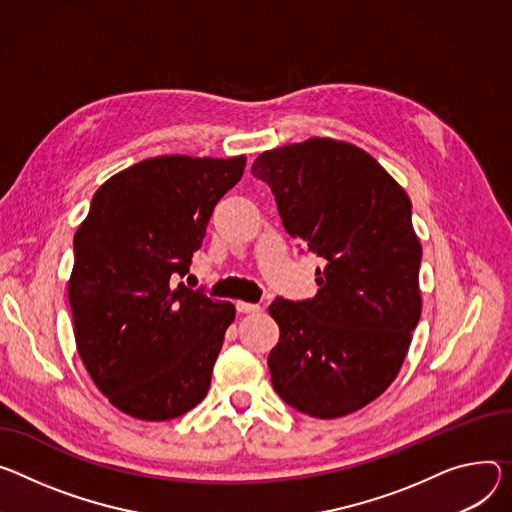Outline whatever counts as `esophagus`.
Segmentation results:
<instances>
[{
  "instance_id": "esophagus-1",
  "label": "esophagus",
  "mask_w": 512,
  "mask_h": 512,
  "mask_svg": "<svg viewBox=\"0 0 512 512\" xmlns=\"http://www.w3.org/2000/svg\"><path fill=\"white\" fill-rule=\"evenodd\" d=\"M237 310L243 312V314H255V312L261 310V306H259V304H251V302L239 300V302H237Z\"/></svg>"
}]
</instances>
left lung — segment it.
<instances>
[{
    "instance_id": "1",
    "label": "left lung",
    "mask_w": 512,
    "mask_h": 512,
    "mask_svg": "<svg viewBox=\"0 0 512 512\" xmlns=\"http://www.w3.org/2000/svg\"><path fill=\"white\" fill-rule=\"evenodd\" d=\"M251 173L290 235L324 259L312 300L269 306L280 327L271 384L304 414L347 416L396 380L421 318L410 198L369 153L327 136L265 151Z\"/></svg>"
}]
</instances>
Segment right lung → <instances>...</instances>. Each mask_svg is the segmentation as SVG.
<instances>
[{
  "label": "right lung",
  "instance_id": "1",
  "mask_svg": "<svg viewBox=\"0 0 512 512\" xmlns=\"http://www.w3.org/2000/svg\"><path fill=\"white\" fill-rule=\"evenodd\" d=\"M247 157L159 155L100 185L77 226L69 304L77 353L98 390L141 421L198 406L235 306L173 277L188 273L218 200Z\"/></svg>",
  "mask_w": 512,
  "mask_h": 512
}]
</instances>
